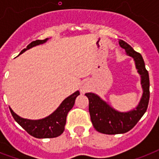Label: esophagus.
<instances>
[{
    "instance_id": "esophagus-1",
    "label": "esophagus",
    "mask_w": 159,
    "mask_h": 159,
    "mask_svg": "<svg viewBox=\"0 0 159 159\" xmlns=\"http://www.w3.org/2000/svg\"><path fill=\"white\" fill-rule=\"evenodd\" d=\"M87 91V88L86 87H82V88H81V92H86Z\"/></svg>"
}]
</instances>
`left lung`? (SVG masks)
I'll list each match as a JSON object with an SVG mask.
<instances>
[{"label":"left lung","mask_w":159,"mask_h":159,"mask_svg":"<svg viewBox=\"0 0 159 159\" xmlns=\"http://www.w3.org/2000/svg\"><path fill=\"white\" fill-rule=\"evenodd\" d=\"M119 44L125 50L126 54L134 60L136 69L141 77L143 95L135 108L127 112H120L97 94L92 92L85 94L89 100V112L92 125L98 132L106 134H124L133 129L147 111L149 101V77L142 55L134 50L124 40L120 39Z\"/></svg>","instance_id":"left-lung-1"}]
</instances>
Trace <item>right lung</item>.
<instances>
[{"instance_id":"right-lung-1","label":"right lung","mask_w":159,"mask_h":159,"mask_svg":"<svg viewBox=\"0 0 159 159\" xmlns=\"http://www.w3.org/2000/svg\"><path fill=\"white\" fill-rule=\"evenodd\" d=\"M48 39H45L43 40H35L31 42L26 48H24L20 52L23 53L27 49L33 48L34 46L39 45L42 43H45ZM79 91L75 92L73 94L67 97L63 102L60 104V106L57 108V110L49 115L45 118L41 120H28V119L21 118L20 116L16 115L11 108H10L11 113L15 119V120L20 125L27 131L30 135L34 138L38 139H49L55 138L57 136L61 135L66 125V119H67V113L74 106L75 100L77 96H79Z\"/></svg>"}]
</instances>
